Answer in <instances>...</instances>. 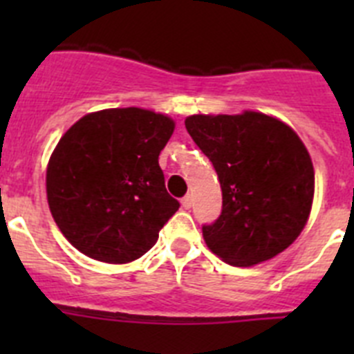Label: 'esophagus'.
<instances>
[{"label":"esophagus","instance_id":"34e87169","mask_svg":"<svg viewBox=\"0 0 354 354\" xmlns=\"http://www.w3.org/2000/svg\"><path fill=\"white\" fill-rule=\"evenodd\" d=\"M180 204H183L184 209H192L193 198H192V196H189V195H186L183 200H180Z\"/></svg>","mask_w":354,"mask_h":354}]
</instances>
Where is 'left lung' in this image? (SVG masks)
I'll use <instances>...</instances> for the list:
<instances>
[{"mask_svg":"<svg viewBox=\"0 0 354 354\" xmlns=\"http://www.w3.org/2000/svg\"><path fill=\"white\" fill-rule=\"evenodd\" d=\"M184 124L223 195L218 220L202 227L209 250L228 264L253 266L292 245L314 198V167L298 134L257 111L192 115Z\"/></svg>","mask_w":354,"mask_h":354,"instance_id":"obj_1","label":"left lung"}]
</instances>
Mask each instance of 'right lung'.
<instances>
[{
    "mask_svg": "<svg viewBox=\"0 0 354 354\" xmlns=\"http://www.w3.org/2000/svg\"><path fill=\"white\" fill-rule=\"evenodd\" d=\"M174 127L167 115L113 108L84 115L62 136L46 189L53 218L74 248L126 264L156 245L180 207L158 161Z\"/></svg>",
    "mask_w": 354,
    "mask_h": 354,
    "instance_id": "right-lung-1",
    "label": "right lung"
}]
</instances>
